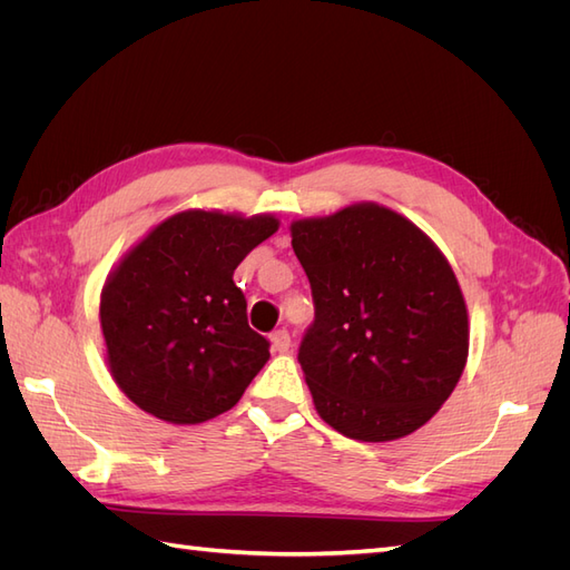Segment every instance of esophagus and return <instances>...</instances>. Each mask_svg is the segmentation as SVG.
<instances>
[{"instance_id":"obj_1","label":"esophagus","mask_w":570,"mask_h":570,"mask_svg":"<svg viewBox=\"0 0 570 570\" xmlns=\"http://www.w3.org/2000/svg\"><path fill=\"white\" fill-rule=\"evenodd\" d=\"M271 344H273V350L278 352V354H285L287 350H289V344H292V337H289V333L285 331H275L273 335H271Z\"/></svg>"}]
</instances>
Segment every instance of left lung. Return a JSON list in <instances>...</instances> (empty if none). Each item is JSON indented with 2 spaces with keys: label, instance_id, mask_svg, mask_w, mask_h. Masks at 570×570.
Instances as JSON below:
<instances>
[{
  "label": "left lung",
  "instance_id": "left-lung-1",
  "mask_svg": "<svg viewBox=\"0 0 570 570\" xmlns=\"http://www.w3.org/2000/svg\"><path fill=\"white\" fill-rule=\"evenodd\" d=\"M316 318L299 364L318 416L361 442L425 425L469 358V308L438 245L375 202L289 226Z\"/></svg>",
  "mask_w": 570,
  "mask_h": 570
}]
</instances>
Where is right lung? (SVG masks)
<instances>
[{
	"label": "right lung",
	"mask_w": 570,
	"mask_h": 570,
	"mask_svg": "<svg viewBox=\"0 0 570 570\" xmlns=\"http://www.w3.org/2000/svg\"><path fill=\"white\" fill-rule=\"evenodd\" d=\"M278 226L271 214L187 209L120 258L99 323L111 377L135 406L195 425L239 402L271 344L249 327L233 273Z\"/></svg>",
	"instance_id": "1"
}]
</instances>
